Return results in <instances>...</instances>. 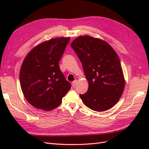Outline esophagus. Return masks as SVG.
I'll use <instances>...</instances> for the list:
<instances>
[{"label": "esophagus", "mask_w": 149, "mask_h": 149, "mask_svg": "<svg viewBox=\"0 0 149 149\" xmlns=\"http://www.w3.org/2000/svg\"><path fill=\"white\" fill-rule=\"evenodd\" d=\"M77 83V80H75V81H73L72 83V86H73V87H75V86H76Z\"/></svg>", "instance_id": "1"}]
</instances>
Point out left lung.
<instances>
[{"instance_id": "obj_1", "label": "left lung", "mask_w": 149, "mask_h": 149, "mask_svg": "<svg viewBox=\"0 0 149 149\" xmlns=\"http://www.w3.org/2000/svg\"><path fill=\"white\" fill-rule=\"evenodd\" d=\"M83 67L88 90L79 95L84 105L104 111L118 102L125 87V79L116 52L105 41L80 36L71 43Z\"/></svg>"}]
</instances>
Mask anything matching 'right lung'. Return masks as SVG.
<instances>
[{
    "instance_id": "1",
    "label": "right lung",
    "mask_w": 149,
    "mask_h": 149,
    "mask_svg": "<svg viewBox=\"0 0 149 149\" xmlns=\"http://www.w3.org/2000/svg\"><path fill=\"white\" fill-rule=\"evenodd\" d=\"M69 41V37H61L41 43L28 53L22 63L21 89L27 102L36 108L55 109L70 90L71 84L59 66Z\"/></svg>"
}]
</instances>
